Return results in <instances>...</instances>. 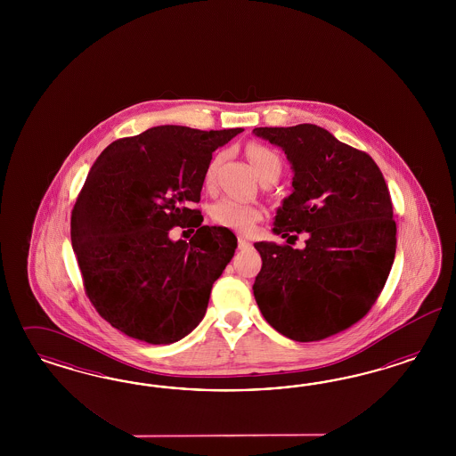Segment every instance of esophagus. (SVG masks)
<instances>
[{"label":"esophagus","instance_id":"esophagus-1","mask_svg":"<svg viewBox=\"0 0 456 456\" xmlns=\"http://www.w3.org/2000/svg\"><path fill=\"white\" fill-rule=\"evenodd\" d=\"M237 246H239V248H240V250H242V248H250V246H252V244H250V242H248V239H246V237H239V239H237Z\"/></svg>","mask_w":456,"mask_h":456}]
</instances>
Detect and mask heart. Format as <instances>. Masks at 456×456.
Segmentation results:
<instances>
[{"label":"heart","mask_w":456,"mask_h":456,"mask_svg":"<svg viewBox=\"0 0 456 456\" xmlns=\"http://www.w3.org/2000/svg\"><path fill=\"white\" fill-rule=\"evenodd\" d=\"M248 160L254 167V170L257 172L259 179L263 180L269 175L279 177L281 174V159L277 157L276 152H273L271 149L264 147L261 143H250L246 149ZM221 155H216L206 170V183L210 185L214 175H216V168L219 166ZM210 216L214 222H217L222 227L232 229L235 232L240 234H250L256 227V224L263 221L264 212L257 206L252 204H242L237 202L234 199H221L219 202H216L210 210Z\"/></svg>","instance_id":"heart-1"}]
</instances>
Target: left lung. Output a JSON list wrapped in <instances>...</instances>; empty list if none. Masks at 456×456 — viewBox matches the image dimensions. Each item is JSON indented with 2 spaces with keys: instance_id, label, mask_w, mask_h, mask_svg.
I'll return each mask as SVG.
<instances>
[{
  "instance_id": "1",
  "label": "left lung",
  "mask_w": 456,
  "mask_h": 456,
  "mask_svg": "<svg viewBox=\"0 0 456 456\" xmlns=\"http://www.w3.org/2000/svg\"><path fill=\"white\" fill-rule=\"evenodd\" d=\"M254 134L281 147L294 170L274 234L307 232L304 248L254 244L263 257L256 303L292 341L326 339L364 318L387 284L396 252L387 182L368 153L318 125L259 126Z\"/></svg>"
}]
</instances>
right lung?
I'll list each match as a JSON object with an SVG mask.
<instances>
[{"mask_svg": "<svg viewBox=\"0 0 456 456\" xmlns=\"http://www.w3.org/2000/svg\"><path fill=\"white\" fill-rule=\"evenodd\" d=\"M240 132L160 125L111 142L90 168L71 210V246L90 303L115 330L170 345L204 318L237 237L202 225L192 206L212 152ZM174 226L198 231L174 243Z\"/></svg>", "mask_w": 456, "mask_h": 456, "instance_id": "1", "label": "right lung"}]
</instances>
